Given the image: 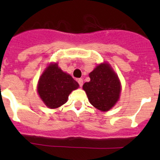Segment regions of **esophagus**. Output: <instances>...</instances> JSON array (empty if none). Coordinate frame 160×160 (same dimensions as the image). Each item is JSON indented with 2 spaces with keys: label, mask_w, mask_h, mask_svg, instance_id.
Listing matches in <instances>:
<instances>
[{
  "label": "esophagus",
  "mask_w": 160,
  "mask_h": 160,
  "mask_svg": "<svg viewBox=\"0 0 160 160\" xmlns=\"http://www.w3.org/2000/svg\"><path fill=\"white\" fill-rule=\"evenodd\" d=\"M77 82H78V83H79V85H80V88H82V86H83V79L79 78V79H77Z\"/></svg>",
  "instance_id": "obj_1"
}]
</instances>
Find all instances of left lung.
<instances>
[{
    "label": "left lung",
    "instance_id": "obj_1",
    "mask_svg": "<svg viewBox=\"0 0 160 160\" xmlns=\"http://www.w3.org/2000/svg\"><path fill=\"white\" fill-rule=\"evenodd\" d=\"M90 82L83 84L90 104L102 111H108L115 104L121 92V85L115 72L108 63L98 66L89 74Z\"/></svg>",
    "mask_w": 160,
    "mask_h": 160
}]
</instances>
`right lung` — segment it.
Here are the masks:
<instances>
[{
	"label": "right lung",
	"instance_id": "add662e5",
	"mask_svg": "<svg viewBox=\"0 0 160 160\" xmlns=\"http://www.w3.org/2000/svg\"><path fill=\"white\" fill-rule=\"evenodd\" d=\"M78 88V83L55 63L50 64L42 74L38 92L48 108H56L65 104L71 92Z\"/></svg>",
	"mask_w": 160,
	"mask_h": 160
}]
</instances>
